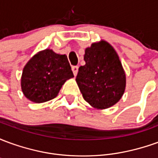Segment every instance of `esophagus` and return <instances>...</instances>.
<instances>
[{
	"label": "esophagus",
	"instance_id": "obj_1",
	"mask_svg": "<svg viewBox=\"0 0 158 158\" xmlns=\"http://www.w3.org/2000/svg\"><path fill=\"white\" fill-rule=\"evenodd\" d=\"M72 71L73 73V75L76 76L77 73H78V71H79V67L77 66H74V67H72Z\"/></svg>",
	"mask_w": 158,
	"mask_h": 158
}]
</instances>
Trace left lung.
<instances>
[{
  "mask_svg": "<svg viewBox=\"0 0 158 158\" xmlns=\"http://www.w3.org/2000/svg\"><path fill=\"white\" fill-rule=\"evenodd\" d=\"M84 60L76 82L85 102L96 109L118 102L125 91L126 75L115 49L105 40L95 42L85 49Z\"/></svg>",
  "mask_w": 158,
  "mask_h": 158,
  "instance_id": "1",
  "label": "left lung"
}]
</instances>
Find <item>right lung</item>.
<instances>
[{
    "label": "right lung",
    "instance_id": "right-lung-1",
    "mask_svg": "<svg viewBox=\"0 0 158 158\" xmlns=\"http://www.w3.org/2000/svg\"><path fill=\"white\" fill-rule=\"evenodd\" d=\"M73 77L67 56L45 49L36 53L24 66L21 89L29 101L45 102L54 99L64 83Z\"/></svg>",
    "mask_w": 158,
    "mask_h": 158
}]
</instances>
